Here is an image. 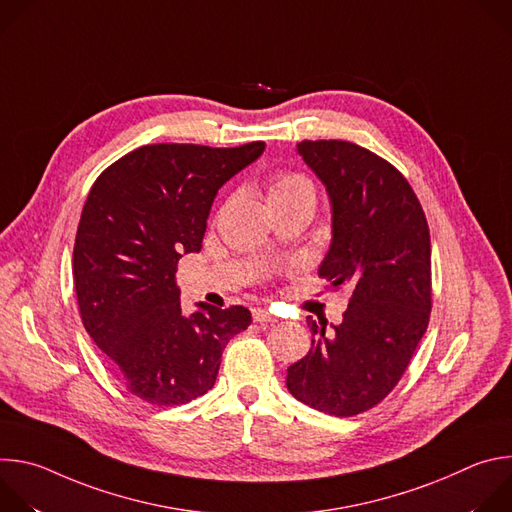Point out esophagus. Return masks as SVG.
I'll list each match as a JSON object with an SVG mask.
<instances>
[{
    "mask_svg": "<svg viewBox=\"0 0 512 512\" xmlns=\"http://www.w3.org/2000/svg\"><path fill=\"white\" fill-rule=\"evenodd\" d=\"M253 320L259 322V324L261 322H275V316L267 308H255L253 310Z\"/></svg>",
    "mask_w": 512,
    "mask_h": 512,
    "instance_id": "34e87169",
    "label": "esophagus"
}]
</instances>
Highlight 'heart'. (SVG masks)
<instances>
[{
	"label": "heart",
	"instance_id": "b5f03b06",
	"mask_svg": "<svg viewBox=\"0 0 512 512\" xmlns=\"http://www.w3.org/2000/svg\"><path fill=\"white\" fill-rule=\"evenodd\" d=\"M267 202L291 198L302 192H314L308 178L296 172H275L267 180Z\"/></svg>",
	"mask_w": 512,
	"mask_h": 512
}]
</instances>
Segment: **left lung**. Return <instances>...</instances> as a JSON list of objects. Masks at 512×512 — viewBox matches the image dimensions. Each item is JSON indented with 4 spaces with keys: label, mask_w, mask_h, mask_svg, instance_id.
Masks as SVG:
<instances>
[{
    "label": "left lung",
    "mask_w": 512,
    "mask_h": 512,
    "mask_svg": "<svg viewBox=\"0 0 512 512\" xmlns=\"http://www.w3.org/2000/svg\"><path fill=\"white\" fill-rule=\"evenodd\" d=\"M324 184L332 239L318 269L332 287L350 285L340 324L312 320L310 352L287 369L298 401L350 417L381 403L399 383L427 330L431 247L423 208L389 162L350 141L298 143Z\"/></svg>",
    "instance_id": "8db88e82"
}]
</instances>
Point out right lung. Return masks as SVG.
<instances>
[{
  "label": "right lung",
  "mask_w": 512,
  "mask_h": 512,
  "mask_svg": "<svg viewBox=\"0 0 512 512\" xmlns=\"http://www.w3.org/2000/svg\"><path fill=\"white\" fill-rule=\"evenodd\" d=\"M265 150L194 143L143 145L111 164L83 206L72 253L85 330L127 391L152 405H182L212 389L229 340L251 312L180 308L176 267L198 253L210 206Z\"/></svg>",
  "instance_id": "obj_1"
}]
</instances>
